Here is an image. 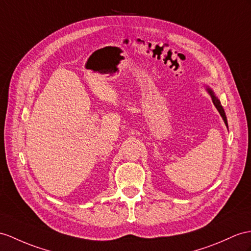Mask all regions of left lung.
Here are the masks:
<instances>
[{
    "instance_id": "obj_1",
    "label": "left lung",
    "mask_w": 251,
    "mask_h": 251,
    "mask_svg": "<svg viewBox=\"0 0 251 251\" xmlns=\"http://www.w3.org/2000/svg\"><path fill=\"white\" fill-rule=\"evenodd\" d=\"M209 90V93H210V95H211V97H212V100H213V103H214V105L216 106V108H217V111L219 112V114H221V116L223 117V119H224V121H225V124H226V126H228V122H227V117H226V114H225V111H224V108H223V106H222V104H221V102H219V100L217 99V98L215 97V95H214V93L213 91L211 90V89H207Z\"/></svg>"
}]
</instances>
